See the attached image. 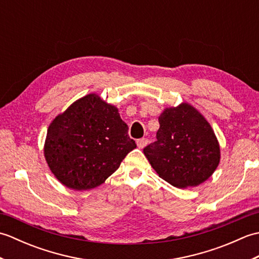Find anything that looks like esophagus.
Returning <instances> with one entry per match:
<instances>
[{
	"label": "esophagus",
	"instance_id": "esophagus-1",
	"mask_svg": "<svg viewBox=\"0 0 259 259\" xmlns=\"http://www.w3.org/2000/svg\"><path fill=\"white\" fill-rule=\"evenodd\" d=\"M148 139L147 138H141L137 140V146H138L139 149H142V148H145L148 145Z\"/></svg>",
	"mask_w": 259,
	"mask_h": 259
}]
</instances>
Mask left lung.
<instances>
[{
	"label": "left lung",
	"mask_w": 259,
	"mask_h": 259,
	"mask_svg": "<svg viewBox=\"0 0 259 259\" xmlns=\"http://www.w3.org/2000/svg\"><path fill=\"white\" fill-rule=\"evenodd\" d=\"M157 140L144 149L159 177L177 188L196 187L213 174L221 149L210 124L188 103L159 117Z\"/></svg>",
	"instance_id": "obj_1"
}]
</instances>
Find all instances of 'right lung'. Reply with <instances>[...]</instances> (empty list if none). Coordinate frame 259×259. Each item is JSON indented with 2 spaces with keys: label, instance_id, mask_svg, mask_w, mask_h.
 Segmentation results:
<instances>
[{
  "label": "right lung",
  "instance_id": "1",
  "mask_svg": "<svg viewBox=\"0 0 259 259\" xmlns=\"http://www.w3.org/2000/svg\"><path fill=\"white\" fill-rule=\"evenodd\" d=\"M136 147L118 109L91 93L49 125L45 156L60 183L88 190L104 183Z\"/></svg>",
  "mask_w": 259,
  "mask_h": 259
}]
</instances>
